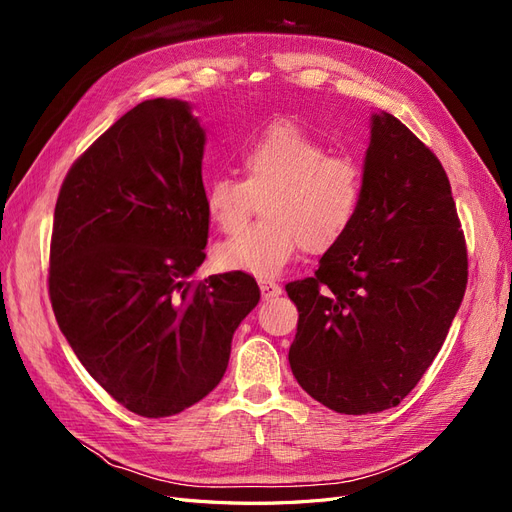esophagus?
Segmentation results:
<instances>
[{
  "mask_svg": "<svg viewBox=\"0 0 512 512\" xmlns=\"http://www.w3.org/2000/svg\"><path fill=\"white\" fill-rule=\"evenodd\" d=\"M260 292H262V299H273L277 294H282L280 284H275L273 280H258Z\"/></svg>",
  "mask_w": 512,
  "mask_h": 512,
  "instance_id": "esophagus-1",
  "label": "esophagus"
}]
</instances>
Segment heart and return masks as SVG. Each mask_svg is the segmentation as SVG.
<instances>
[{"instance_id":"heart-1","label":"heart","mask_w":512,"mask_h":512,"mask_svg":"<svg viewBox=\"0 0 512 512\" xmlns=\"http://www.w3.org/2000/svg\"><path fill=\"white\" fill-rule=\"evenodd\" d=\"M239 179L205 185V213L222 232L239 230L262 200L265 222L215 247V265L258 277L280 273L301 247L329 252L354 226L363 205V168L292 121H275L241 145Z\"/></svg>"}]
</instances>
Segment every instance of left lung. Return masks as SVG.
Here are the masks:
<instances>
[{
  "instance_id": "obj_1",
  "label": "left lung",
  "mask_w": 512,
  "mask_h": 512,
  "mask_svg": "<svg viewBox=\"0 0 512 512\" xmlns=\"http://www.w3.org/2000/svg\"><path fill=\"white\" fill-rule=\"evenodd\" d=\"M363 205L314 277L286 284L299 309L288 352L305 393L339 414L401 404L440 352L468 284L451 183L389 113L371 117Z\"/></svg>"
}]
</instances>
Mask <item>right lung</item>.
Instances as JSON below:
<instances>
[{
	"mask_svg": "<svg viewBox=\"0 0 512 512\" xmlns=\"http://www.w3.org/2000/svg\"><path fill=\"white\" fill-rule=\"evenodd\" d=\"M203 151L188 102L145 100L72 164L57 196V324L89 376L138 416H173L207 397L260 301L243 271L190 282L209 237Z\"/></svg>",
	"mask_w": 512,
	"mask_h": 512,
	"instance_id": "obj_1",
	"label": "right lung"
}]
</instances>
